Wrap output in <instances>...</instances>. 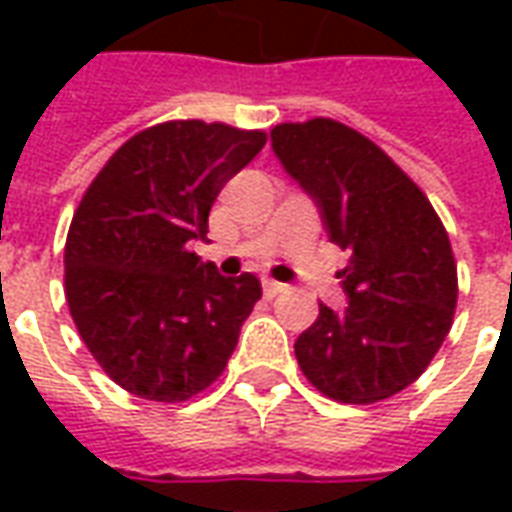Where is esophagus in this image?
Listing matches in <instances>:
<instances>
[{
	"label": "esophagus",
	"instance_id": "obj_1",
	"mask_svg": "<svg viewBox=\"0 0 512 512\" xmlns=\"http://www.w3.org/2000/svg\"><path fill=\"white\" fill-rule=\"evenodd\" d=\"M285 290V285L282 282H274V279H263V293H266L268 299H274L277 293H282Z\"/></svg>",
	"mask_w": 512,
	"mask_h": 512
}]
</instances>
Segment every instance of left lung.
Masks as SVG:
<instances>
[{
  "mask_svg": "<svg viewBox=\"0 0 512 512\" xmlns=\"http://www.w3.org/2000/svg\"><path fill=\"white\" fill-rule=\"evenodd\" d=\"M274 153L318 202L334 244L351 252L340 271L343 312L321 315L296 340V359L321 395L378 403L414 384L450 334L458 266L439 213L384 150L345 123H279Z\"/></svg>",
  "mask_w": 512,
  "mask_h": 512,
  "instance_id": "obj_1",
  "label": "left lung"
}]
</instances>
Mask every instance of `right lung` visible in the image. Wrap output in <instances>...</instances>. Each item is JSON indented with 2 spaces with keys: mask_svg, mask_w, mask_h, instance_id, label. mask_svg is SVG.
<instances>
[{
  "mask_svg": "<svg viewBox=\"0 0 512 512\" xmlns=\"http://www.w3.org/2000/svg\"><path fill=\"white\" fill-rule=\"evenodd\" d=\"M266 131L167 120L117 147L84 191L65 241V299L87 351L126 392L183 403L222 376L263 296L189 252Z\"/></svg>",
  "mask_w": 512,
  "mask_h": 512,
  "instance_id": "1",
  "label": "right lung"
}]
</instances>
